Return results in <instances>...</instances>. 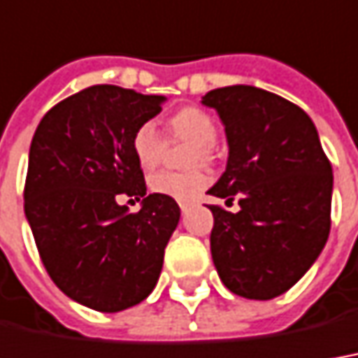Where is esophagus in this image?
I'll return each mask as SVG.
<instances>
[{"label":"esophagus","instance_id":"obj_1","mask_svg":"<svg viewBox=\"0 0 358 358\" xmlns=\"http://www.w3.org/2000/svg\"><path fill=\"white\" fill-rule=\"evenodd\" d=\"M188 206H189V203H180V210H182V213L188 210Z\"/></svg>","mask_w":358,"mask_h":358}]
</instances>
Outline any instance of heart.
<instances>
[{"mask_svg": "<svg viewBox=\"0 0 358 358\" xmlns=\"http://www.w3.org/2000/svg\"><path fill=\"white\" fill-rule=\"evenodd\" d=\"M169 131L174 137L186 138L198 145L192 164L208 162L211 159V145L217 141V133H220L215 119L199 108L180 109L176 115L170 117ZM131 145H133V155L141 169L152 170L159 166L162 150H164V141L152 123H143L135 131ZM210 180V174L206 170H192V172L162 170L150 176L148 188L150 192L166 196V198L189 201L196 198L201 189L208 188Z\"/></svg>", "mask_w": 358, "mask_h": 358, "instance_id": "heart-1", "label": "heart"}]
</instances>
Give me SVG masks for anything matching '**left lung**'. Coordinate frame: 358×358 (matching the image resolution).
<instances>
[{"instance_id":"left-lung-1","label":"left lung","mask_w":358,"mask_h":358,"mask_svg":"<svg viewBox=\"0 0 358 358\" xmlns=\"http://www.w3.org/2000/svg\"><path fill=\"white\" fill-rule=\"evenodd\" d=\"M225 127L229 157L210 196L239 198V211L210 206L211 259L221 282L249 300L290 290L322 255L331 227V164L317 129L292 101L255 86L201 97Z\"/></svg>"}]
</instances>
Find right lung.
<instances>
[{
    "label": "right lung",
    "mask_w": 358,
    "mask_h": 358,
    "mask_svg": "<svg viewBox=\"0 0 358 358\" xmlns=\"http://www.w3.org/2000/svg\"><path fill=\"white\" fill-rule=\"evenodd\" d=\"M164 96L92 86L41 119L31 141L25 217L48 276L96 312L137 306L159 282L178 203L148 194L133 135L159 115ZM121 193L143 198L131 214Z\"/></svg>",
    "instance_id": "obj_1"
}]
</instances>
